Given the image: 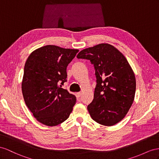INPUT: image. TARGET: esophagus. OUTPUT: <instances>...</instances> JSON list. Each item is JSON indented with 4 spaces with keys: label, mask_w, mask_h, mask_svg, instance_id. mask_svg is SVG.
Masks as SVG:
<instances>
[{
    "label": "esophagus",
    "mask_w": 159,
    "mask_h": 159,
    "mask_svg": "<svg viewBox=\"0 0 159 159\" xmlns=\"http://www.w3.org/2000/svg\"><path fill=\"white\" fill-rule=\"evenodd\" d=\"M76 96L78 97H80L81 96V93L79 92V93H76Z\"/></svg>",
    "instance_id": "1"
}]
</instances>
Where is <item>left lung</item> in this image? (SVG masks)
<instances>
[{"label":"left lung","mask_w":159,"mask_h":159,"mask_svg":"<svg viewBox=\"0 0 159 159\" xmlns=\"http://www.w3.org/2000/svg\"><path fill=\"white\" fill-rule=\"evenodd\" d=\"M77 58L94 66L96 87L87 106L92 119L111 126L120 122L131 107L136 92V78L125 56L114 46L101 43L80 51Z\"/></svg>","instance_id":"left-lung-1"}]
</instances>
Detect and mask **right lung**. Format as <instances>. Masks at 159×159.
Instances as JSON below:
<instances>
[{
    "mask_svg": "<svg viewBox=\"0 0 159 159\" xmlns=\"http://www.w3.org/2000/svg\"><path fill=\"white\" fill-rule=\"evenodd\" d=\"M79 50L53 45L39 48L28 57L24 67L22 93L35 118L48 126L66 120L76 97L59 84L66 82V68Z\"/></svg>",
    "mask_w": 159,
    "mask_h": 159,
    "instance_id": "right-lung-1",
    "label": "right lung"
}]
</instances>
